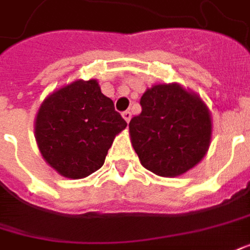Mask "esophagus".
Listing matches in <instances>:
<instances>
[{
  "label": "esophagus",
  "mask_w": 250,
  "mask_h": 250,
  "mask_svg": "<svg viewBox=\"0 0 250 250\" xmlns=\"http://www.w3.org/2000/svg\"><path fill=\"white\" fill-rule=\"evenodd\" d=\"M122 116H123V119H125V122L128 123L130 122V119H131V112L130 111H125L123 113H122Z\"/></svg>",
  "instance_id": "1"
}]
</instances>
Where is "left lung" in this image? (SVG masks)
I'll list each match as a JSON object with an SVG mask.
<instances>
[{
    "instance_id": "left-lung-1",
    "label": "left lung",
    "mask_w": 250,
    "mask_h": 250,
    "mask_svg": "<svg viewBox=\"0 0 250 250\" xmlns=\"http://www.w3.org/2000/svg\"><path fill=\"white\" fill-rule=\"evenodd\" d=\"M130 120L141 164L160 176H178L198 164L210 142V115L200 97L179 84H156L141 97Z\"/></svg>"
}]
</instances>
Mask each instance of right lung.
<instances>
[{"label": "right lung", "mask_w": 250, "mask_h": 250, "mask_svg": "<svg viewBox=\"0 0 250 250\" xmlns=\"http://www.w3.org/2000/svg\"><path fill=\"white\" fill-rule=\"evenodd\" d=\"M125 125L97 81H75L42 103L35 138L50 167L65 178L81 179L103 167L116 134Z\"/></svg>", "instance_id": "right-lung-1"}]
</instances>
